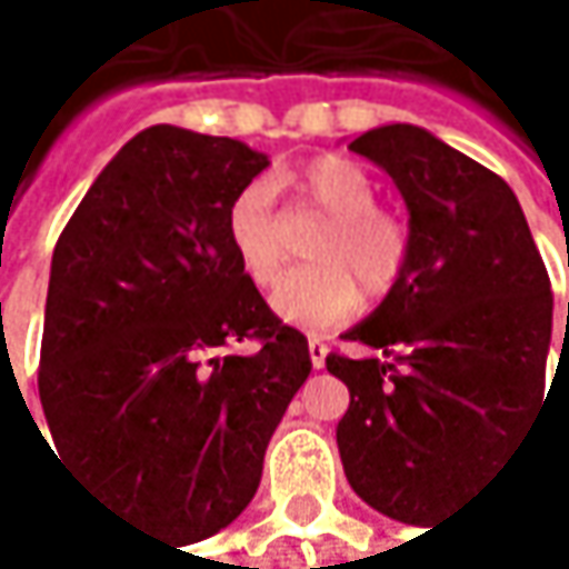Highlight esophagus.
<instances>
[{"label": "esophagus", "mask_w": 569, "mask_h": 569, "mask_svg": "<svg viewBox=\"0 0 569 569\" xmlns=\"http://www.w3.org/2000/svg\"><path fill=\"white\" fill-rule=\"evenodd\" d=\"M327 353H330V350H327V343L313 337V340H310V363H313V371H320V368H323V363H327Z\"/></svg>", "instance_id": "34e87169"}]
</instances>
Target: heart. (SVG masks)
Returning a JSON list of instances; mask_svg holds the SVG:
<instances>
[{
	"instance_id": "b5f03b06",
	"label": "heart",
	"mask_w": 569,
	"mask_h": 569,
	"mask_svg": "<svg viewBox=\"0 0 569 569\" xmlns=\"http://www.w3.org/2000/svg\"><path fill=\"white\" fill-rule=\"evenodd\" d=\"M297 191L307 206L327 216V226L310 246L313 269L290 272L269 297L272 313L297 330H327L343 323L363 293L381 297L395 287L408 256L401 222L375 209L371 178L347 158H317L297 174ZM229 249L256 287H269L282 269V229L272 206V188L249 181L226 212Z\"/></svg>"
}]
</instances>
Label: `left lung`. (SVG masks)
Listing matches in <instances>:
<instances>
[{
  "instance_id": "1",
  "label": "left lung",
  "mask_w": 569,
  "mask_h": 569,
  "mask_svg": "<svg viewBox=\"0 0 569 569\" xmlns=\"http://www.w3.org/2000/svg\"><path fill=\"white\" fill-rule=\"evenodd\" d=\"M350 151L401 191L408 256L381 307L343 333L378 353L327 357L350 391L337 449L363 502L425 526L469 496L543 411L537 403L547 408L553 293L519 198L499 174L415 124L375 128ZM560 368L563 350L557 378Z\"/></svg>"
}]
</instances>
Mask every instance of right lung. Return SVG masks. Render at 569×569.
Masks as SVG:
<instances>
[{
  "mask_svg": "<svg viewBox=\"0 0 569 569\" xmlns=\"http://www.w3.org/2000/svg\"><path fill=\"white\" fill-rule=\"evenodd\" d=\"M262 168L242 141L154 124L97 174L53 249L39 401L57 456L181 543L252 502L313 368L229 249L226 212ZM239 339L260 347L232 355Z\"/></svg>",
  "mask_w": 569,
  "mask_h": 569,
  "instance_id": "right-lung-1",
  "label": "right lung"
}]
</instances>
